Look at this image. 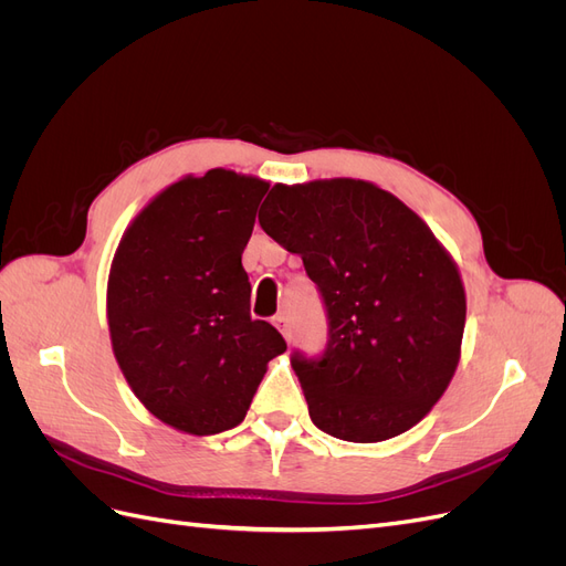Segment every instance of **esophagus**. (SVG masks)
<instances>
[{"mask_svg":"<svg viewBox=\"0 0 566 566\" xmlns=\"http://www.w3.org/2000/svg\"><path fill=\"white\" fill-rule=\"evenodd\" d=\"M273 325H276V328L281 331V335L290 342L293 339V331H290V318L285 316V314H279V316H273Z\"/></svg>","mask_w":566,"mask_h":566,"instance_id":"34e87169","label":"esophagus"}]
</instances>
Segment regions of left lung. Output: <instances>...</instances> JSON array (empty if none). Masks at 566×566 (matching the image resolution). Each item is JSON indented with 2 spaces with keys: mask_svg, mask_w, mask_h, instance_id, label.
<instances>
[{
  "mask_svg": "<svg viewBox=\"0 0 566 566\" xmlns=\"http://www.w3.org/2000/svg\"><path fill=\"white\" fill-rule=\"evenodd\" d=\"M260 224L302 256L328 312L323 354L290 358L314 424L356 443L418 424L458 368L468 312L458 266L430 227L361 179L276 184Z\"/></svg>",
  "mask_w": 566,
  "mask_h": 566,
  "instance_id": "8db88e82",
  "label": "left lung"
}]
</instances>
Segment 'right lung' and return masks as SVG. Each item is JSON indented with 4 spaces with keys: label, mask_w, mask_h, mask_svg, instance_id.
I'll return each instance as SVG.
<instances>
[{
    "label": "right lung",
    "mask_w": 566,
    "mask_h": 566,
    "mask_svg": "<svg viewBox=\"0 0 566 566\" xmlns=\"http://www.w3.org/2000/svg\"><path fill=\"white\" fill-rule=\"evenodd\" d=\"M269 184L210 169L136 214L108 276L113 354L132 391L179 432L241 424L285 339L250 316L243 250Z\"/></svg>",
    "instance_id": "obj_1"
}]
</instances>
